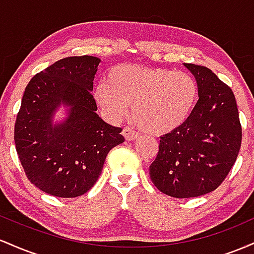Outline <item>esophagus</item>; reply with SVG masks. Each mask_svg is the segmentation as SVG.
<instances>
[{
  "label": "esophagus",
  "mask_w": 254,
  "mask_h": 254,
  "mask_svg": "<svg viewBox=\"0 0 254 254\" xmlns=\"http://www.w3.org/2000/svg\"><path fill=\"white\" fill-rule=\"evenodd\" d=\"M123 136L125 137V139H127V141H133V139L137 138V132L133 129H131V127H127L123 129Z\"/></svg>",
  "instance_id": "esophagus-1"
}]
</instances>
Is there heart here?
<instances>
[{
  "mask_svg": "<svg viewBox=\"0 0 254 254\" xmlns=\"http://www.w3.org/2000/svg\"><path fill=\"white\" fill-rule=\"evenodd\" d=\"M198 95L196 80L188 72L121 64L95 88L104 115L113 122L130 113L137 125L151 135L177 130L190 116Z\"/></svg>",
  "mask_w": 254,
  "mask_h": 254,
  "instance_id": "1",
  "label": "heart"
}]
</instances>
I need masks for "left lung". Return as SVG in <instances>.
<instances>
[{
  "instance_id": "obj_1",
  "label": "left lung",
  "mask_w": 254,
  "mask_h": 254,
  "mask_svg": "<svg viewBox=\"0 0 254 254\" xmlns=\"http://www.w3.org/2000/svg\"><path fill=\"white\" fill-rule=\"evenodd\" d=\"M184 65L196 77L199 99L182 127L160 137L159 153L149 167L157 190L174 198L216 190L237 161L243 138L230 87L206 66Z\"/></svg>"
}]
</instances>
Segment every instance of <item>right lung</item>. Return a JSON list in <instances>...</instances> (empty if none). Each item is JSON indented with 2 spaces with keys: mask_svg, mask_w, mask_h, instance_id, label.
<instances>
[{
  "mask_svg": "<svg viewBox=\"0 0 254 254\" xmlns=\"http://www.w3.org/2000/svg\"><path fill=\"white\" fill-rule=\"evenodd\" d=\"M100 60L74 56L57 61L32 77L16 116L14 141L27 179L45 193L74 198L97 183L109 151L123 143L122 127L97 115L93 80ZM61 103L68 117L54 126Z\"/></svg>",
  "mask_w": 254,
  "mask_h": 254,
  "instance_id": "add662e5",
  "label": "right lung"
}]
</instances>
